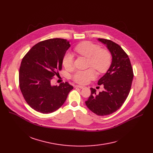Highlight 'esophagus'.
<instances>
[{
  "label": "esophagus",
  "instance_id": "obj_1",
  "mask_svg": "<svg viewBox=\"0 0 153 153\" xmlns=\"http://www.w3.org/2000/svg\"><path fill=\"white\" fill-rule=\"evenodd\" d=\"M76 87H77V88H80V89H83V88H84V86H82V85H76Z\"/></svg>",
  "mask_w": 153,
  "mask_h": 153
}]
</instances>
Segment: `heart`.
Masks as SVG:
<instances>
[{"instance_id":"obj_1","label":"heart","mask_w":153,"mask_h":153,"mask_svg":"<svg viewBox=\"0 0 153 153\" xmlns=\"http://www.w3.org/2000/svg\"><path fill=\"white\" fill-rule=\"evenodd\" d=\"M79 54L89 58L88 67L95 68L100 73H104L109 69L111 63V54L107 50L101 49L100 46L91 42H84L75 47ZM74 56L70 51H66L62 57V65L67 70L73 67ZM94 68L87 70H77L71 76V79L78 84H86L96 77Z\"/></svg>"}]
</instances>
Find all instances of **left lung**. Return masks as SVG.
Listing matches in <instances>:
<instances>
[{
	"label": "left lung",
	"instance_id": "left-lung-1",
	"mask_svg": "<svg viewBox=\"0 0 153 153\" xmlns=\"http://www.w3.org/2000/svg\"><path fill=\"white\" fill-rule=\"evenodd\" d=\"M98 40L107 45L112 61L106 74L98 81V85L103 84L105 91L97 94L91 88V94L85 104L93 113L105 116L114 113L122 106L131 89L133 71L128 56L121 46L110 39Z\"/></svg>",
	"mask_w": 153,
	"mask_h": 153
}]
</instances>
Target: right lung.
I'll return each instance as SVG.
<instances>
[{
	"label": "right lung",
	"instance_id": "right-lung-1",
	"mask_svg": "<svg viewBox=\"0 0 153 153\" xmlns=\"http://www.w3.org/2000/svg\"><path fill=\"white\" fill-rule=\"evenodd\" d=\"M70 47L62 38L44 40L34 45L23 58L19 86L27 103L36 111L50 114L59 108L73 87L68 82L51 85L62 69V57Z\"/></svg>",
	"mask_w": 153,
	"mask_h": 153
}]
</instances>
